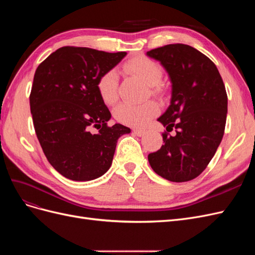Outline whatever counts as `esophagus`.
Wrapping results in <instances>:
<instances>
[{"label":"esophagus","instance_id":"obj_1","mask_svg":"<svg viewBox=\"0 0 255 255\" xmlns=\"http://www.w3.org/2000/svg\"><path fill=\"white\" fill-rule=\"evenodd\" d=\"M133 133H134L136 136L141 137V136L144 135L145 130H144V129H141V128H134V129H133Z\"/></svg>","mask_w":255,"mask_h":255}]
</instances>
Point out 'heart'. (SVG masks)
Wrapping results in <instances>:
<instances>
[{"label":"heart","instance_id":"obj_1","mask_svg":"<svg viewBox=\"0 0 255 255\" xmlns=\"http://www.w3.org/2000/svg\"><path fill=\"white\" fill-rule=\"evenodd\" d=\"M125 69L151 88V94H158L157 84L163 78L160 67L152 59L138 56L130 58L125 64ZM100 98L106 104L112 105L118 99V75L115 70H109L100 76L97 83ZM158 112V106L152 101L139 105L122 103L115 110V119L122 125L129 127H143Z\"/></svg>","mask_w":255,"mask_h":255}]
</instances>
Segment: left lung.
<instances>
[{
  "mask_svg": "<svg viewBox=\"0 0 255 255\" xmlns=\"http://www.w3.org/2000/svg\"><path fill=\"white\" fill-rule=\"evenodd\" d=\"M159 61L171 83L170 105L157 119L167 132L164 144L148 155L151 168L171 182L203 172L225 133L228 96L217 67L197 49L176 43L146 52Z\"/></svg>",
  "mask_w": 255,
  "mask_h": 255,
  "instance_id": "1",
  "label": "left lung"
}]
</instances>
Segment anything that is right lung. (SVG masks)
Wrapping results in <instances>:
<instances>
[{
  "label": "right lung",
  "mask_w": 255,
  "mask_h": 255,
  "mask_svg": "<svg viewBox=\"0 0 255 255\" xmlns=\"http://www.w3.org/2000/svg\"><path fill=\"white\" fill-rule=\"evenodd\" d=\"M126 55L64 47L37 68L29 96L36 135L49 163L69 180L91 181L106 173L119 137L130 133L120 123L107 126L112 115L97 89L100 76Z\"/></svg>",
  "instance_id": "1"
}]
</instances>
